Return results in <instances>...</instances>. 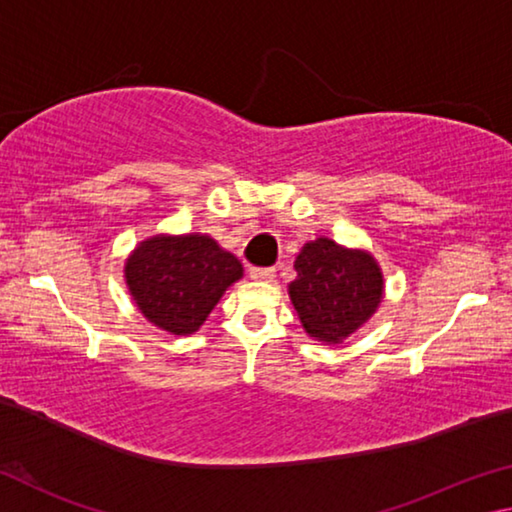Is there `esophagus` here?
I'll return each mask as SVG.
<instances>
[{
    "label": "esophagus",
    "instance_id": "34e87169",
    "mask_svg": "<svg viewBox=\"0 0 512 512\" xmlns=\"http://www.w3.org/2000/svg\"><path fill=\"white\" fill-rule=\"evenodd\" d=\"M250 277L259 282H273L275 280V268H250Z\"/></svg>",
    "mask_w": 512,
    "mask_h": 512
}]
</instances>
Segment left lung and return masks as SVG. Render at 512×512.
Here are the masks:
<instances>
[{"mask_svg": "<svg viewBox=\"0 0 512 512\" xmlns=\"http://www.w3.org/2000/svg\"><path fill=\"white\" fill-rule=\"evenodd\" d=\"M298 277L289 296L309 336L339 343L375 314L384 296V275L366 250L339 246L327 237L302 246Z\"/></svg>", "mask_w": 512, "mask_h": 512, "instance_id": "1", "label": "left lung"}]
</instances>
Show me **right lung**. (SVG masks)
Segmentation results:
<instances>
[{"instance_id": "add662e5", "label": "right lung", "mask_w": 512, "mask_h": 512, "mask_svg": "<svg viewBox=\"0 0 512 512\" xmlns=\"http://www.w3.org/2000/svg\"><path fill=\"white\" fill-rule=\"evenodd\" d=\"M128 291L146 320L187 336L201 327L225 289L244 275L239 259L207 235H155L124 266Z\"/></svg>"}]
</instances>
